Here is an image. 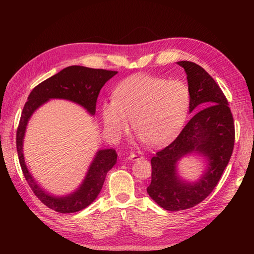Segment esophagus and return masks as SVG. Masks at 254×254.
<instances>
[{
    "label": "esophagus",
    "mask_w": 254,
    "mask_h": 254,
    "mask_svg": "<svg viewBox=\"0 0 254 254\" xmlns=\"http://www.w3.org/2000/svg\"><path fill=\"white\" fill-rule=\"evenodd\" d=\"M128 159L131 160V161H136V160H139V159H142V156L135 155V153H131V155H129Z\"/></svg>",
    "instance_id": "34e87169"
}]
</instances>
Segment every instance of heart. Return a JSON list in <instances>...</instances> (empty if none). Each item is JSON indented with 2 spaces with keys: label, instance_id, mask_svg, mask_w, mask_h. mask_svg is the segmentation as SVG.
Here are the masks:
<instances>
[{
  "label": "heart",
  "instance_id": "1",
  "mask_svg": "<svg viewBox=\"0 0 254 254\" xmlns=\"http://www.w3.org/2000/svg\"><path fill=\"white\" fill-rule=\"evenodd\" d=\"M113 95L114 99L101 108L106 133L111 140H119L129 130L132 119L134 131L155 147L179 132L190 104L187 83L147 74L129 76L118 84Z\"/></svg>",
  "mask_w": 254,
  "mask_h": 254
}]
</instances>
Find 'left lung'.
Wrapping results in <instances>:
<instances>
[{"label": "left lung", "mask_w": 254, "mask_h": 254, "mask_svg": "<svg viewBox=\"0 0 254 254\" xmlns=\"http://www.w3.org/2000/svg\"><path fill=\"white\" fill-rule=\"evenodd\" d=\"M187 73L190 92V113L196 112L177 139L151 158V182L147 193L167 211H180L200 203L217 186L234 147V122L221 89L204 68L190 61H178ZM196 154L207 163L195 182L183 180L178 163Z\"/></svg>", "instance_id": "obj_1"}]
</instances>
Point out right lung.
Instances as JSON below:
<instances>
[{"label":"right lung","mask_w":254,"mask_h":254,"mask_svg":"<svg viewBox=\"0 0 254 254\" xmlns=\"http://www.w3.org/2000/svg\"><path fill=\"white\" fill-rule=\"evenodd\" d=\"M117 74V71L71 65L38 84L28 95L17 130L18 157L23 175L30 189L42 203L54 211L64 214L74 213L93 202L101 193L107 173L117 163L118 153L114 149L97 150L77 189L64 196L50 194L36 181L25 163L23 143L28 122L35 111L51 99H65L77 104L93 117L99 91Z\"/></svg>","instance_id":"obj_1"}]
</instances>
